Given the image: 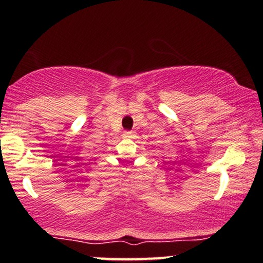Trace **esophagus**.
Here are the masks:
<instances>
[{
  "mask_svg": "<svg viewBox=\"0 0 263 263\" xmlns=\"http://www.w3.org/2000/svg\"><path fill=\"white\" fill-rule=\"evenodd\" d=\"M135 132L134 131H125V134H123V136H125V137H127V138H132V137H135Z\"/></svg>",
  "mask_w": 263,
  "mask_h": 263,
  "instance_id": "obj_1",
  "label": "esophagus"
}]
</instances>
